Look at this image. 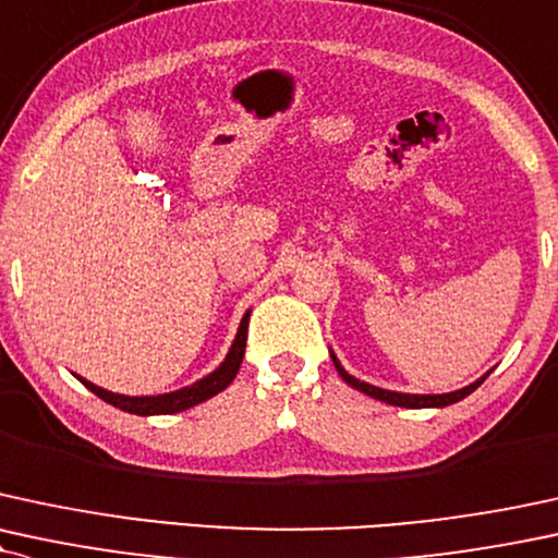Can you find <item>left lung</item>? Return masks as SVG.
Returning a JSON list of instances; mask_svg holds the SVG:
<instances>
[{"mask_svg":"<svg viewBox=\"0 0 558 558\" xmlns=\"http://www.w3.org/2000/svg\"><path fill=\"white\" fill-rule=\"evenodd\" d=\"M332 364H335V368H338L340 377L345 379V385L355 387L359 392L368 395V398L389 402V405H400V408H445V405H452V402L468 398V395H471L473 389H478L483 385V379H486V377H483L478 381H473V385L462 387V389H458V392H449V395H402V392H389V389H379L374 385H366V381L353 379L351 374H348L345 368L338 364V359H335V355H332Z\"/></svg>","mask_w":558,"mask_h":558,"instance_id":"left-lung-1","label":"left lung"}]
</instances>
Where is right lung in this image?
<instances>
[{"mask_svg": "<svg viewBox=\"0 0 558 558\" xmlns=\"http://www.w3.org/2000/svg\"><path fill=\"white\" fill-rule=\"evenodd\" d=\"M246 330H250V312H246L244 319H241L236 340H233L231 351H228L226 361L220 364V368H215L210 377L194 381L192 387L177 389V392H169V395H158V398H130V395H113V392H109V389H100L96 385H90V381H85L83 377H77V379L83 381V385L90 389L93 395H98L100 400H106L109 405L119 408V411H126L134 415H171V413L186 411V408L199 405V402L213 398V395L223 392V389L231 385L233 377H236L239 366H241V359H244Z\"/></svg>", "mask_w": 558, "mask_h": 558, "instance_id": "1", "label": "right lung"}]
</instances>
